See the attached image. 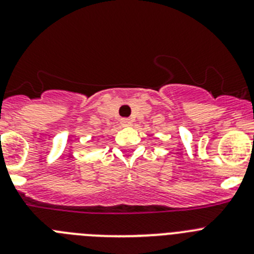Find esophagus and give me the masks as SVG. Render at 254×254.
I'll return each mask as SVG.
<instances>
[{
    "mask_svg": "<svg viewBox=\"0 0 254 254\" xmlns=\"http://www.w3.org/2000/svg\"><path fill=\"white\" fill-rule=\"evenodd\" d=\"M121 125H122V126H129V125H131V121H129L128 118H122V120H121Z\"/></svg>",
    "mask_w": 254,
    "mask_h": 254,
    "instance_id": "34e87169",
    "label": "esophagus"
}]
</instances>
